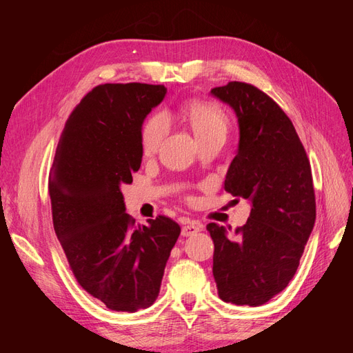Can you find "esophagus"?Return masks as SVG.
Segmentation results:
<instances>
[{
  "label": "esophagus",
  "instance_id": "1",
  "mask_svg": "<svg viewBox=\"0 0 353 353\" xmlns=\"http://www.w3.org/2000/svg\"><path fill=\"white\" fill-rule=\"evenodd\" d=\"M199 231H201V223L196 222V221H191L187 223V225L183 227L181 234H183L184 237H190V236H194V234H197Z\"/></svg>",
  "mask_w": 353,
  "mask_h": 353
}]
</instances>
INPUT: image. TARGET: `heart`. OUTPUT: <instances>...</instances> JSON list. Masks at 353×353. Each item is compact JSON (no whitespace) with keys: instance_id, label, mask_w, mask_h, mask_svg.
Returning a JSON list of instances; mask_svg holds the SVG:
<instances>
[{"instance_id":"obj_1","label":"heart","mask_w":353,"mask_h":353,"mask_svg":"<svg viewBox=\"0 0 353 353\" xmlns=\"http://www.w3.org/2000/svg\"><path fill=\"white\" fill-rule=\"evenodd\" d=\"M183 119L190 125L196 140L201 141L210 137H227L228 117L219 105L193 100L187 101L179 109ZM166 134V121L162 114H154L148 119L141 130V152L144 157L153 156Z\"/></svg>"}]
</instances>
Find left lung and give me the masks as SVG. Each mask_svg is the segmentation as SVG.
<instances>
[{"label": "left lung", "instance_id": "obj_1", "mask_svg": "<svg viewBox=\"0 0 353 353\" xmlns=\"http://www.w3.org/2000/svg\"><path fill=\"white\" fill-rule=\"evenodd\" d=\"M236 112L239 152L225 191L248 199V222L234 234L210 222L213 276L223 302L259 306L294 276L316 209L311 163L292 121L270 95L245 82L210 91Z\"/></svg>", "mask_w": 353, "mask_h": 353}]
</instances>
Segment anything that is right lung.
<instances>
[{
	"instance_id": "add662e5",
	"label": "right lung",
	"mask_w": 353,
	"mask_h": 353,
	"mask_svg": "<svg viewBox=\"0 0 353 353\" xmlns=\"http://www.w3.org/2000/svg\"><path fill=\"white\" fill-rule=\"evenodd\" d=\"M163 85L104 83L73 109L50 170L52 225L74 279L112 311L156 301L181 228L159 215L135 225L122 185L141 166V128Z\"/></svg>"
}]
</instances>
